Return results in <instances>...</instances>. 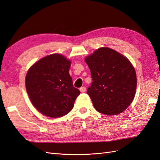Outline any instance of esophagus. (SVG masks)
Wrapping results in <instances>:
<instances>
[{
	"instance_id": "1",
	"label": "esophagus",
	"mask_w": 160,
	"mask_h": 160,
	"mask_svg": "<svg viewBox=\"0 0 160 160\" xmlns=\"http://www.w3.org/2000/svg\"><path fill=\"white\" fill-rule=\"evenodd\" d=\"M79 90H80L81 92L83 93V92H85V91H86V88L85 87H81V88H79Z\"/></svg>"
}]
</instances>
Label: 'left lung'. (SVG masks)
<instances>
[{"label":"left lung","instance_id":"8db88e82","mask_svg":"<svg viewBox=\"0 0 160 160\" xmlns=\"http://www.w3.org/2000/svg\"><path fill=\"white\" fill-rule=\"evenodd\" d=\"M93 82L87 93L96 110L106 115L119 114L132 102L137 75L128 59L106 47L85 58Z\"/></svg>","mask_w":160,"mask_h":160}]
</instances>
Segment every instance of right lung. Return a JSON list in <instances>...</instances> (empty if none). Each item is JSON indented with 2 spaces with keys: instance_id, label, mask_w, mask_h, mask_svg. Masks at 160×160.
<instances>
[{
  "instance_id": "right-lung-1",
  "label": "right lung",
  "mask_w": 160,
  "mask_h": 160,
  "mask_svg": "<svg viewBox=\"0 0 160 160\" xmlns=\"http://www.w3.org/2000/svg\"><path fill=\"white\" fill-rule=\"evenodd\" d=\"M71 62L60 54L39 60L29 68L25 77V88L30 101L46 116L59 118L72 109L80 94L73 87L69 75Z\"/></svg>"
}]
</instances>
